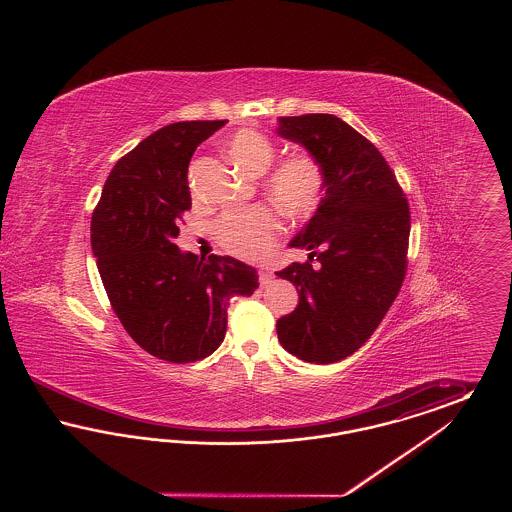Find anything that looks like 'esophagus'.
Listing matches in <instances>:
<instances>
[{"label": "esophagus", "instance_id": "esophagus-1", "mask_svg": "<svg viewBox=\"0 0 512 512\" xmlns=\"http://www.w3.org/2000/svg\"><path fill=\"white\" fill-rule=\"evenodd\" d=\"M272 278H274L272 270H268V268H261V270H259V282H261V286H268V284L272 282Z\"/></svg>", "mask_w": 512, "mask_h": 512}]
</instances>
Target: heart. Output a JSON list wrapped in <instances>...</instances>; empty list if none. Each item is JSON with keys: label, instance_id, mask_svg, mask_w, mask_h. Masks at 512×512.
I'll list each match as a JSON object with an SVG mask.
<instances>
[{"label": "heart", "instance_id": "b5f03b06", "mask_svg": "<svg viewBox=\"0 0 512 512\" xmlns=\"http://www.w3.org/2000/svg\"><path fill=\"white\" fill-rule=\"evenodd\" d=\"M230 157L247 172L263 174L274 159V144L257 130H240L228 140ZM326 188V172L317 155L295 151L280 159L263 176V190L290 219L309 217ZM280 220L268 205H255L242 213H228L217 224L220 245L242 257L261 259L272 249Z\"/></svg>", "mask_w": 512, "mask_h": 512}]
</instances>
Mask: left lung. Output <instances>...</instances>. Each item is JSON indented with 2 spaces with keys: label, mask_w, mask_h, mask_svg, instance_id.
<instances>
[{
  "label": "left lung",
  "mask_w": 512,
  "mask_h": 512,
  "mask_svg": "<svg viewBox=\"0 0 512 512\" xmlns=\"http://www.w3.org/2000/svg\"><path fill=\"white\" fill-rule=\"evenodd\" d=\"M276 132L317 155L326 172L317 213L290 242L309 249V261L276 272L299 293L276 332L297 359L330 365L374 334L401 290L411 211L388 161L347 122L280 117Z\"/></svg>",
  "instance_id": "left-lung-1"
}]
</instances>
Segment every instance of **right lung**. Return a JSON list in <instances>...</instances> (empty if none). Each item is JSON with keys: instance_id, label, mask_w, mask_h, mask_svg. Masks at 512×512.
I'll return each instance as SVG.
<instances>
[{"instance_id": "1", "label": "right lung", "mask_w": 512, "mask_h": 512, "mask_svg": "<svg viewBox=\"0 0 512 512\" xmlns=\"http://www.w3.org/2000/svg\"><path fill=\"white\" fill-rule=\"evenodd\" d=\"M226 121L172 122L117 161L92 215V251L124 330L149 355L195 363L217 351L234 295L259 288L234 257L182 253L174 238L192 209L188 165Z\"/></svg>"}]
</instances>
